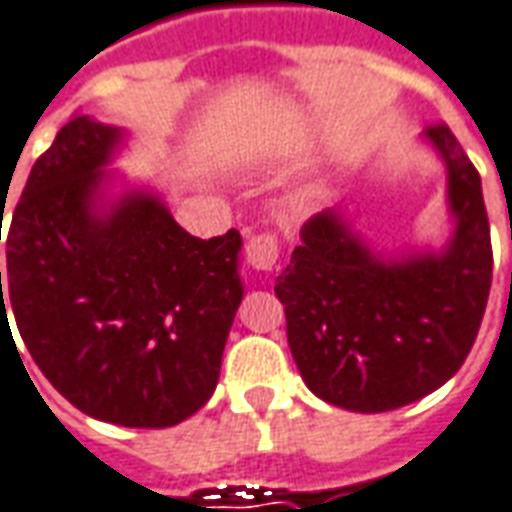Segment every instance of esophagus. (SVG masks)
<instances>
[{
    "label": "esophagus",
    "mask_w": 512,
    "mask_h": 512,
    "mask_svg": "<svg viewBox=\"0 0 512 512\" xmlns=\"http://www.w3.org/2000/svg\"><path fill=\"white\" fill-rule=\"evenodd\" d=\"M245 256H248V264H251L253 270L270 272L278 264V240H275V234L251 237L248 248H245Z\"/></svg>",
    "instance_id": "34e87169"
}]
</instances>
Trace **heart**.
Here are the masks:
<instances>
[{
	"mask_svg": "<svg viewBox=\"0 0 512 512\" xmlns=\"http://www.w3.org/2000/svg\"><path fill=\"white\" fill-rule=\"evenodd\" d=\"M322 193H324V185H322V182H313L311 188L305 190V199H308V201H311V199H319Z\"/></svg>",
	"mask_w": 512,
	"mask_h": 512,
	"instance_id": "b5f03b06",
	"label": "heart"
}]
</instances>
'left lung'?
Listing matches in <instances>:
<instances>
[{
    "label": "left lung",
    "mask_w": 512,
    "mask_h": 512,
    "mask_svg": "<svg viewBox=\"0 0 512 512\" xmlns=\"http://www.w3.org/2000/svg\"><path fill=\"white\" fill-rule=\"evenodd\" d=\"M423 144L445 166L442 245L387 251L346 201L302 226L275 281L300 376L349 412H390L439 390L483 322L494 259L480 174L445 125L425 130Z\"/></svg>",
    "instance_id": "1"
}]
</instances>
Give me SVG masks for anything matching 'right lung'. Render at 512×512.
Here are the masks:
<instances>
[{"label":"right lung","mask_w":512,"mask_h":512,"mask_svg":"<svg viewBox=\"0 0 512 512\" xmlns=\"http://www.w3.org/2000/svg\"><path fill=\"white\" fill-rule=\"evenodd\" d=\"M130 138L76 117L37 158L7 231L0 327L13 311L37 368L89 417L169 428L215 393L242 237H193L152 182L111 169Z\"/></svg>","instance_id":"right-lung-1"}]
</instances>
